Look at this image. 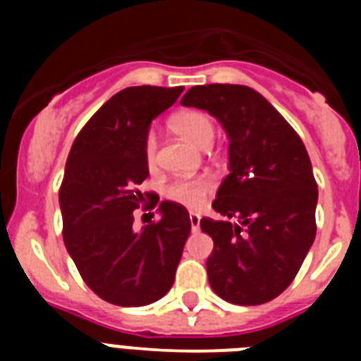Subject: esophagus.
<instances>
[{
  "instance_id": "esophagus-1",
  "label": "esophagus",
  "mask_w": 361,
  "mask_h": 361,
  "mask_svg": "<svg viewBox=\"0 0 361 361\" xmlns=\"http://www.w3.org/2000/svg\"><path fill=\"white\" fill-rule=\"evenodd\" d=\"M190 224H191V231H197L200 228V215L197 213H190Z\"/></svg>"
}]
</instances>
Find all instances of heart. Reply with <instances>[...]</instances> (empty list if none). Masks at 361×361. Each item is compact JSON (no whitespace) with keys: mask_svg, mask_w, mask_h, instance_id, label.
<instances>
[{"mask_svg":"<svg viewBox=\"0 0 361 361\" xmlns=\"http://www.w3.org/2000/svg\"><path fill=\"white\" fill-rule=\"evenodd\" d=\"M171 132L178 137L186 139L188 142L195 145L197 148H208L215 137V124L204 111L199 110H184L175 114L170 119ZM142 155L148 170L153 171L157 168V139L153 133L146 137L145 146H142ZM213 190V183L206 177L186 178V180H175L168 184L164 195L171 202H177L180 206H186L190 209H199L209 191Z\"/></svg>","mask_w":361,"mask_h":361,"instance_id":"heart-1","label":"heart"}]
</instances>
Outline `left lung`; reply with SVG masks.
Here are the masks:
<instances>
[{"mask_svg": "<svg viewBox=\"0 0 361 361\" xmlns=\"http://www.w3.org/2000/svg\"><path fill=\"white\" fill-rule=\"evenodd\" d=\"M180 103L208 111L229 139V175L212 204L226 219L200 220L213 238L209 286L229 304H266L295 280L317 235L318 188L307 149L250 86H193Z\"/></svg>", "mask_w": 361, "mask_h": 361, "instance_id": "1", "label": "left lung"}]
</instances>
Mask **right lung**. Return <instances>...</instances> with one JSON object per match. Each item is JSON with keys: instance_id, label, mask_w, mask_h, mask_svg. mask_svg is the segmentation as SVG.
Instances as JSON below:
<instances>
[{"instance_id": "1", "label": "right lung", "mask_w": 361, "mask_h": 361, "mask_svg": "<svg viewBox=\"0 0 361 361\" xmlns=\"http://www.w3.org/2000/svg\"><path fill=\"white\" fill-rule=\"evenodd\" d=\"M183 90L145 85L117 92L68 153L59 190L63 240L86 286L114 305L141 307L162 298L190 237L186 208L170 200L159 204L157 222L133 229V209L145 200L139 184L149 173L142 155L149 123Z\"/></svg>"}]
</instances>
